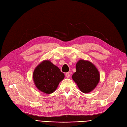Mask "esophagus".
<instances>
[{"mask_svg":"<svg viewBox=\"0 0 127 127\" xmlns=\"http://www.w3.org/2000/svg\"><path fill=\"white\" fill-rule=\"evenodd\" d=\"M65 76L66 77V78H69L70 76V72H67L65 73Z\"/></svg>","mask_w":127,"mask_h":127,"instance_id":"esophagus-1","label":"esophagus"}]
</instances>
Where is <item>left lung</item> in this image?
I'll return each instance as SVG.
<instances>
[{
    "instance_id": "1",
    "label": "left lung",
    "mask_w": 127,
    "mask_h": 127,
    "mask_svg": "<svg viewBox=\"0 0 127 127\" xmlns=\"http://www.w3.org/2000/svg\"><path fill=\"white\" fill-rule=\"evenodd\" d=\"M76 72L72 75L80 90L83 93H89L95 89L100 80L98 70L90 62L79 60L76 64Z\"/></svg>"
}]
</instances>
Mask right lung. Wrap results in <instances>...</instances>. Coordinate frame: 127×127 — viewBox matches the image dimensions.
Here are the masks:
<instances>
[{
	"label": "right lung",
	"mask_w": 127,
	"mask_h": 127,
	"mask_svg": "<svg viewBox=\"0 0 127 127\" xmlns=\"http://www.w3.org/2000/svg\"><path fill=\"white\" fill-rule=\"evenodd\" d=\"M64 74L57 66L49 61H44L35 68L33 73V79L37 88L47 94L53 93Z\"/></svg>",
	"instance_id": "add662e5"
}]
</instances>
